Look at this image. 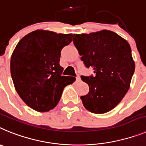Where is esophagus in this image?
<instances>
[{
    "label": "esophagus",
    "mask_w": 146,
    "mask_h": 146,
    "mask_svg": "<svg viewBox=\"0 0 146 146\" xmlns=\"http://www.w3.org/2000/svg\"><path fill=\"white\" fill-rule=\"evenodd\" d=\"M80 81H81L80 77H79V76H77V77H76V82H80Z\"/></svg>",
    "instance_id": "1"
}]
</instances>
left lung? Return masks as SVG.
<instances>
[{
  "instance_id": "obj_1",
  "label": "left lung",
  "mask_w": 146,
  "mask_h": 146,
  "mask_svg": "<svg viewBox=\"0 0 146 146\" xmlns=\"http://www.w3.org/2000/svg\"><path fill=\"white\" fill-rule=\"evenodd\" d=\"M73 42L86 67L95 73L94 76H81L90 88L88 94L81 96L84 106L92 113L108 112L130 87L135 69L130 45L109 30L76 34Z\"/></svg>"
}]
</instances>
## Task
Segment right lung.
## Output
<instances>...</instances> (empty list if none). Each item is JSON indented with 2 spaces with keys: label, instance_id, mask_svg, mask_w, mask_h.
<instances>
[{
  "label": "right lung",
  "instance_id": "obj_1",
  "mask_svg": "<svg viewBox=\"0 0 146 146\" xmlns=\"http://www.w3.org/2000/svg\"><path fill=\"white\" fill-rule=\"evenodd\" d=\"M73 40L72 34L39 29L21 39L10 61L15 88L26 105L35 111H48L59 103L67 85L76 81L62 75L61 50Z\"/></svg>",
  "mask_w": 146,
  "mask_h": 146
}]
</instances>
